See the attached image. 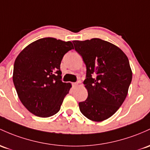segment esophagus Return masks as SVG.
<instances>
[{
  "label": "esophagus",
  "mask_w": 150,
  "mask_h": 150,
  "mask_svg": "<svg viewBox=\"0 0 150 150\" xmlns=\"http://www.w3.org/2000/svg\"><path fill=\"white\" fill-rule=\"evenodd\" d=\"M78 85V83H72V87H73V88H76Z\"/></svg>",
  "instance_id": "1"
}]
</instances>
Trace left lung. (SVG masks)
Returning <instances> with one entry per match:
<instances>
[{"mask_svg":"<svg viewBox=\"0 0 150 150\" xmlns=\"http://www.w3.org/2000/svg\"><path fill=\"white\" fill-rule=\"evenodd\" d=\"M75 49L86 65V100L80 112L92 121L102 122L117 111L127 95L132 78L129 60L117 46L100 38L73 40Z\"/></svg>","mask_w":150,"mask_h":150,"instance_id":"8db88e82","label":"left lung"}]
</instances>
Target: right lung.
Returning <instances> with one entry per match:
<instances>
[{
	"label": "right lung",
	"mask_w": 150,
	"mask_h": 150,
	"mask_svg": "<svg viewBox=\"0 0 150 150\" xmlns=\"http://www.w3.org/2000/svg\"><path fill=\"white\" fill-rule=\"evenodd\" d=\"M73 48L70 41L45 38L29 44L16 57L13 80L20 100L32 114L49 117L58 112L72 87L62 82L60 63Z\"/></svg>",
	"instance_id": "1"
}]
</instances>
